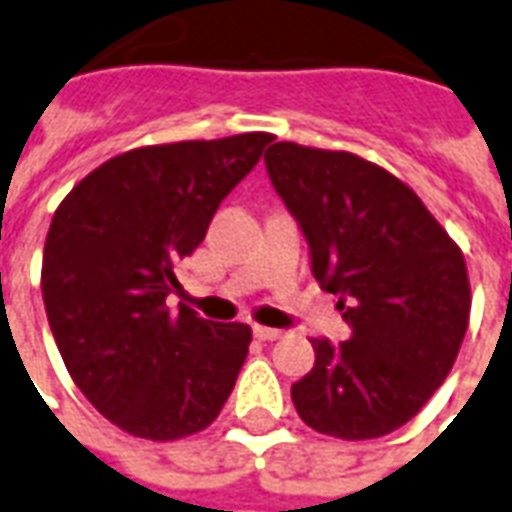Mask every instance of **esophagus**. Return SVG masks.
<instances>
[{"mask_svg":"<svg viewBox=\"0 0 512 512\" xmlns=\"http://www.w3.org/2000/svg\"><path fill=\"white\" fill-rule=\"evenodd\" d=\"M285 330L280 328H263V325H255V336L257 339H263V342H277V339H283Z\"/></svg>","mask_w":512,"mask_h":512,"instance_id":"esophagus-1","label":"esophagus"}]
</instances>
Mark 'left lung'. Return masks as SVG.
<instances>
[{"label": "left lung", "instance_id": "8db88e82", "mask_svg": "<svg viewBox=\"0 0 512 512\" xmlns=\"http://www.w3.org/2000/svg\"><path fill=\"white\" fill-rule=\"evenodd\" d=\"M269 179L308 241L319 285L339 294L347 342L311 339L291 387L297 415L342 440L401 429L446 381L471 314L457 243L423 201L361 156L274 142Z\"/></svg>", "mask_w": 512, "mask_h": 512}]
</instances>
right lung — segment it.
<instances>
[{"label":"right lung","mask_w":512,"mask_h":512,"mask_svg":"<svg viewBox=\"0 0 512 512\" xmlns=\"http://www.w3.org/2000/svg\"><path fill=\"white\" fill-rule=\"evenodd\" d=\"M271 134L137 148L92 170L52 215L41 291L66 370L114 426L145 440L207 429L238 381L252 330L168 297L218 204Z\"/></svg>","instance_id":"right-lung-1"}]
</instances>
